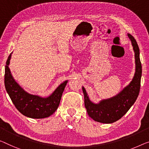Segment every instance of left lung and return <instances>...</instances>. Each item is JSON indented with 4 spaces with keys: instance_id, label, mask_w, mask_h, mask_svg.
<instances>
[{
    "instance_id": "obj_1",
    "label": "left lung",
    "mask_w": 149,
    "mask_h": 149,
    "mask_svg": "<svg viewBox=\"0 0 149 149\" xmlns=\"http://www.w3.org/2000/svg\"><path fill=\"white\" fill-rule=\"evenodd\" d=\"M134 51L136 72L132 81L117 96L104 100L99 104H94L89 99L85 88L82 87L84 95V104L91 118L98 123L109 124L120 119L134 104L139 94L142 75V65L140 60L139 48L136 40L128 34Z\"/></svg>"
}]
</instances>
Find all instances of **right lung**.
Segmentation results:
<instances>
[{
	"label": "right lung",
	"instance_id": "obj_1",
	"mask_svg": "<svg viewBox=\"0 0 149 149\" xmlns=\"http://www.w3.org/2000/svg\"><path fill=\"white\" fill-rule=\"evenodd\" d=\"M10 57L11 53L6 62L4 86L13 104L22 114L31 118H44L51 116L58 108L68 81L60 84L47 97L29 94L15 81L10 74L8 68Z\"/></svg>",
	"mask_w": 149,
	"mask_h": 149
}]
</instances>
